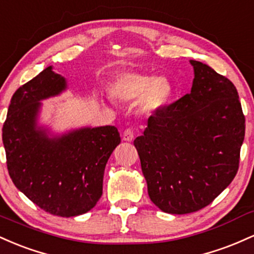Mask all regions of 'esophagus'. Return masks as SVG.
Wrapping results in <instances>:
<instances>
[{
    "instance_id": "esophagus-1",
    "label": "esophagus",
    "mask_w": 254,
    "mask_h": 254,
    "mask_svg": "<svg viewBox=\"0 0 254 254\" xmlns=\"http://www.w3.org/2000/svg\"><path fill=\"white\" fill-rule=\"evenodd\" d=\"M133 138H134V130L132 128H126L124 130V134H122V139L125 141H132Z\"/></svg>"
}]
</instances>
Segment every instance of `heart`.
I'll return each mask as SVG.
<instances>
[{"mask_svg":"<svg viewBox=\"0 0 254 254\" xmlns=\"http://www.w3.org/2000/svg\"><path fill=\"white\" fill-rule=\"evenodd\" d=\"M110 92L121 101L139 99V112L152 114L163 108L173 93L170 81L165 76H151L138 72L119 74L110 85Z\"/></svg>","mask_w":254,"mask_h":254,"instance_id":"heart-1","label":"heart"}]
</instances>
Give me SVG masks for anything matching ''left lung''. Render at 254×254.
I'll return each mask as SVG.
<instances>
[{
	"label": "left lung",
	"mask_w": 254,
	"mask_h": 254,
	"mask_svg": "<svg viewBox=\"0 0 254 254\" xmlns=\"http://www.w3.org/2000/svg\"><path fill=\"white\" fill-rule=\"evenodd\" d=\"M190 64V92L153 113L134 140L151 201L174 215L203 209L229 186L245 138L234 84L207 64Z\"/></svg>",
	"instance_id": "left-lung-1"
}]
</instances>
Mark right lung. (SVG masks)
Listing matches in <instances>:
<instances>
[{
  "label": "right lung",
  "instance_id": "add662e5",
  "mask_svg": "<svg viewBox=\"0 0 254 254\" xmlns=\"http://www.w3.org/2000/svg\"><path fill=\"white\" fill-rule=\"evenodd\" d=\"M64 89V78L51 67L20 86L10 99L2 140L16 189L45 212L73 217L90 211L102 196L105 165L121 138L115 126L48 138L36 124L39 101Z\"/></svg>",
  "mask_w": 254,
  "mask_h": 254
}]
</instances>
